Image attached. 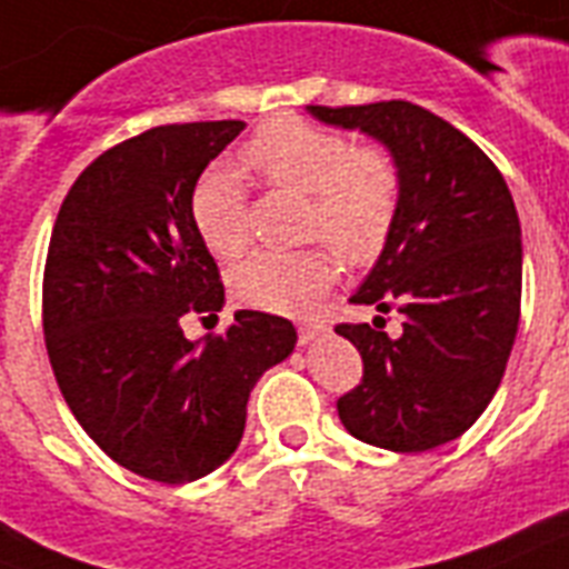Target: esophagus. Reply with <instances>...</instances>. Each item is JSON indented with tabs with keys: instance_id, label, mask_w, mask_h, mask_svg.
<instances>
[{
	"instance_id": "1",
	"label": "esophagus",
	"mask_w": 569,
	"mask_h": 569,
	"mask_svg": "<svg viewBox=\"0 0 569 569\" xmlns=\"http://www.w3.org/2000/svg\"><path fill=\"white\" fill-rule=\"evenodd\" d=\"M326 331H328V326L322 322V319H308V322H302V326H299V342H302V346H308V342L319 340V337L326 335Z\"/></svg>"
}]
</instances>
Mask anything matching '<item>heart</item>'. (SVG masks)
Returning a JSON list of instances; mask_svg holds the SVG:
<instances>
[{"mask_svg":"<svg viewBox=\"0 0 569 569\" xmlns=\"http://www.w3.org/2000/svg\"><path fill=\"white\" fill-rule=\"evenodd\" d=\"M243 166L267 186L308 197L305 234L322 238L355 264L372 261L398 214L396 162L387 150L355 148L351 139L299 119L261 127L241 150ZM191 223L218 258L241 256L250 241V209L238 173L211 166L191 191ZM335 252H256L229 273L241 305L270 313H308L335 284Z\"/></svg>","mask_w":569,"mask_h":569,"instance_id":"1","label":"heart"}]
</instances>
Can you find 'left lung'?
I'll list each match as a JSON object with an SVG mask.
<instances>
[{"mask_svg":"<svg viewBox=\"0 0 569 569\" xmlns=\"http://www.w3.org/2000/svg\"><path fill=\"white\" fill-rule=\"evenodd\" d=\"M308 112L383 144L401 180L392 232L349 302L396 308L403 331H380L383 317L337 326L363 358L360 387L337 401L342 427L396 453L453 442L495 398L518 335L523 247L509 186L468 136L410 101Z\"/></svg>","mask_w":569,"mask_h":569,"instance_id":"8db88e82","label":"left lung"}]
</instances>
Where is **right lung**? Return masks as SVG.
<instances>
[{"instance_id":"add662e5","label":"right lung","mask_w":569,"mask_h":569,"mask_svg":"<svg viewBox=\"0 0 569 569\" xmlns=\"http://www.w3.org/2000/svg\"><path fill=\"white\" fill-rule=\"evenodd\" d=\"M243 121L144 130L74 180L51 232L42 331L69 410L121 468L180 486L227 462L258 378L293 355L290 319L238 311L189 340L182 317L223 308L191 191Z\"/></svg>"}]
</instances>
